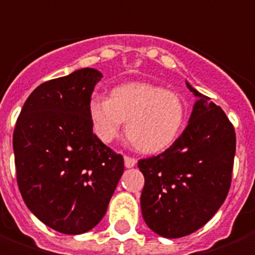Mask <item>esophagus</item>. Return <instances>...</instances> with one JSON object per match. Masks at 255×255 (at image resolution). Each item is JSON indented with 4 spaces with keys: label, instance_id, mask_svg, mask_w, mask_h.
<instances>
[{
    "label": "esophagus",
    "instance_id": "obj_1",
    "mask_svg": "<svg viewBox=\"0 0 255 255\" xmlns=\"http://www.w3.org/2000/svg\"><path fill=\"white\" fill-rule=\"evenodd\" d=\"M124 165H126V167H128V169H129V167H133V166L136 165V159L126 155L124 156Z\"/></svg>",
    "mask_w": 255,
    "mask_h": 255
}]
</instances>
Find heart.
I'll return each instance as SVG.
<instances>
[{
    "mask_svg": "<svg viewBox=\"0 0 255 255\" xmlns=\"http://www.w3.org/2000/svg\"><path fill=\"white\" fill-rule=\"evenodd\" d=\"M89 118L96 136L111 143L122 132L143 154L165 151L175 142L185 122V107L177 93L146 82L113 88L111 97L96 94L89 101Z\"/></svg>",
    "mask_w": 255,
    "mask_h": 255,
    "instance_id": "1",
    "label": "heart"
}]
</instances>
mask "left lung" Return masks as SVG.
Listing matches in <instances>:
<instances>
[{
    "label": "left lung",
    "mask_w": 255,
    "mask_h": 255,
    "mask_svg": "<svg viewBox=\"0 0 255 255\" xmlns=\"http://www.w3.org/2000/svg\"><path fill=\"white\" fill-rule=\"evenodd\" d=\"M196 103L181 136L166 151L140 159L144 175L140 208L144 222L163 238L195 233L227 197L235 131L223 109L186 82Z\"/></svg>",
    "instance_id": "1"
}]
</instances>
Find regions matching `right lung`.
I'll return each mask as SVG.
<instances>
[{"label": "right lung", "mask_w": 255, "mask_h": 255, "mask_svg": "<svg viewBox=\"0 0 255 255\" xmlns=\"http://www.w3.org/2000/svg\"><path fill=\"white\" fill-rule=\"evenodd\" d=\"M99 70L47 81L27 99L13 132L17 184L28 209L58 233L78 235L100 223L124 159L93 133L89 101Z\"/></svg>", "instance_id": "right-lung-1"}]
</instances>
